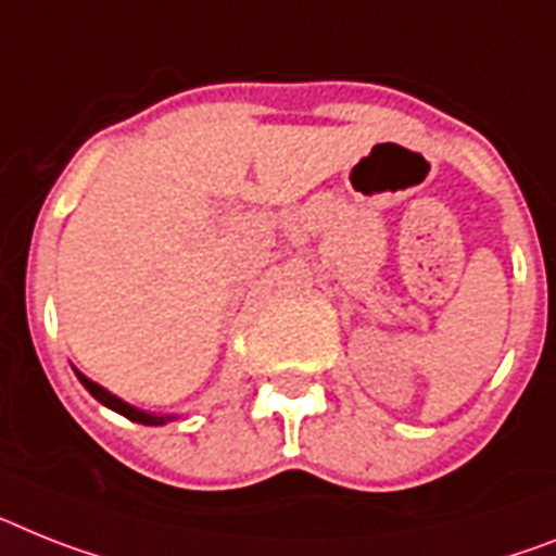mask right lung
<instances>
[{
    "label": "right lung",
    "instance_id": "add662e5",
    "mask_svg": "<svg viewBox=\"0 0 556 556\" xmlns=\"http://www.w3.org/2000/svg\"><path fill=\"white\" fill-rule=\"evenodd\" d=\"M76 376H78V381H81V384L87 387V390H90L92 399L101 401L104 407H110V409H115V413H121V415H124V418H129V421L147 424V427H161V424L172 421V415H152V413H143V409L132 407V404H127V401H121L118 395H112L110 390H104V387H101V384H96V381L87 379L84 372L76 370Z\"/></svg>",
    "mask_w": 556,
    "mask_h": 556
}]
</instances>
